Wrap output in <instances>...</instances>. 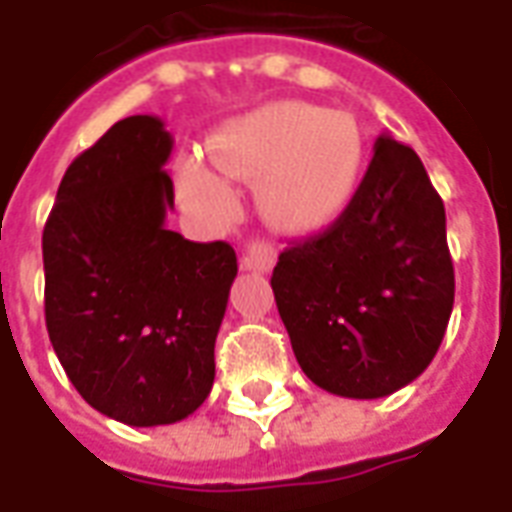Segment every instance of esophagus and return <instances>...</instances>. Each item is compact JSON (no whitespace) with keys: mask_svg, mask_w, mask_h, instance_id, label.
<instances>
[{"mask_svg":"<svg viewBox=\"0 0 512 512\" xmlns=\"http://www.w3.org/2000/svg\"><path fill=\"white\" fill-rule=\"evenodd\" d=\"M274 263H277V249L266 244V241H252L244 249V255H241V268H246V271H263V274H268L274 268Z\"/></svg>","mask_w":512,"mask_h":512,"instance_id":"1","label":"esophagus"}]
</instances>
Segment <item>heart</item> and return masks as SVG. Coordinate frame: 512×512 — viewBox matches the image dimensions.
Wrapping results in <instances>:
<instances>
[{
  "label": "heart",
  "mask_w": 512,
  "mask_h": 512,
  "mask_svg": "<svg viewBox=\"0 0 512 512\" xmlns=\"http://www.w3.org/2000/svg\"><path fill=\"white\" fill-rule=\"evenodd\" d=\"M216 167L257 180V208L274 230L318 233L337 222L365 167V136L351 115L304 101H277L238 117L211 139ZM194 197H222V183L202 167L183 169Z\"/></svg>",
  "instance_id": "heart-1"
}]
</instances>
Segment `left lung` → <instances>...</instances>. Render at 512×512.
<instances>
[{"instance_id":"left-lung-1","label":"left lung","mask_w":512,"mask_h":512,"mask_svg":"<svg viewBox=\"0 0 512 512\" xmlns=\"http://www.w3.org/2000/svg\"><path fill=\"white\" fill-rule=\"evenodd\" d=\"M279 318L304 376L356 400L425 373L455 301L444 202L419 156L389 134L343 216L279 255Z\"/></svg>"}]
</instances>
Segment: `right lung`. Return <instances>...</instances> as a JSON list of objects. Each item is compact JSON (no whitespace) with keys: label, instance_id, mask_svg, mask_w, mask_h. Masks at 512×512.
Segmentation results:
<instances>
[{"label":"right lung","instance_id":"right-lung-1","mask_svg":"<svg viewBox=\"0 0 512 512\" xmlns=\"http://www.w3.org/2000/svg\"><path fill=\"white\" fill-rule=\"evenodd\" d=\"M172 145L156 115L115 123L68 167L43 230L54 354L95 411L134 428L180 422L211 395L238 274L230 244L167 230Z\"/></svg>","mask_w":512,"mask_h":512}]
</instances>
